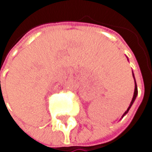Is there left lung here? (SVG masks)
Here are the masks:
<instances>
[{"instance_id": "8db88e82", "label": "left lung", "mask_w": 152, "mask_h": 152, "mask_svg": "<svg viewBox=\"0 0 152 152\" xmlns=\"http://www.w3.org/2000/svg\"><path fill=\"white\" fill-rule=\"evenodd\" d=\"M132 75H133V77H134V74H133V72H132ZM134 83H135V89H134V95H133V97H132V100H131V102H130V104H129V107H128V109L125 111V113L123 114V116H122V118H123L128 112H129V108L131 107V106L133 105V103H134V101H135V99H136V97H137V96H138V87H137V84H136V80H135V77H134Z\"/></svg>"}]
</instances>
